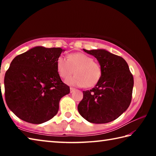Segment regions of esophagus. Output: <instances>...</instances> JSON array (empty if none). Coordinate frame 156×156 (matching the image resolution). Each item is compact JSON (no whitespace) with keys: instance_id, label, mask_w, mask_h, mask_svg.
Returning <instances> with one entry per match:
<instances>
[{"instance_id":"34e87169","label":"esophagus","mask_w":156,"mask_h":156,"mask_svg":"<svg viewBox=\"0 0 156 156\" xmlns=\"http://www.w3.org/2000/svg\"><path fill=\"white\" fill-rule=\"evenodd\" d=\"M75 91V89L74 88H73V87H71L70 88V93H73V91Z\"/></svg>"}]
</instances>
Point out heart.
Here are the masks:
<instances>
[{"mask_svg": "<svg viewBox=\"0 0 156 156\" xmlns=\"http://www.w3.org/2000/svg\"><path fill=\"white\" fill-rule=\"evenodd\" d=\"M57 70L63 78L75 76L66 80L69 85L91 87L98 83L102 76V68L99 63L83 53H73L68 56V59L60 56L57 59Z\"/></svg>", "mask_w": 156, "mask_h": 156, "instance_id": "obj_1", "label": "heart"}]
</instances>
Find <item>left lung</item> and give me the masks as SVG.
<instances>
[{
    "label": "left lung",
    "mask_w": 156,
    "mask_h": 156,
    "mask_svg": "<svg viewBox=\"0 0 156 156\" xmlns=\"http://www.w3.org/2000/svg\"><path fill=\"white\" fill-rule=\"evenodd\" d=\"M83 50L97 59L101 66L102 76L93 89L83 91L78 112L89 122H110L130 105L133 77L122 57L103 49Z\"/></svg>",
    "instance_id": "obj_1"
}]
</instances>
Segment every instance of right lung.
<instances>
[{
  "mask_svg": "<svg viewBox=\"0 0 156 156\" xmlns=\"http://www.w3.org/2000/svg\"><path fill=\"white\" fill-rule=\"evenodd\" d=\"M65 49L37 46L16 56L5 76L9 109L20 119L41 124L54 117L69 87L60 79L57 59Z\"/></svg>",
  "mask_w": 156,
  "mask_h": 156,
  "instance_id": "right-lung-1",
  "label": "right lung"
}]
</instances>
